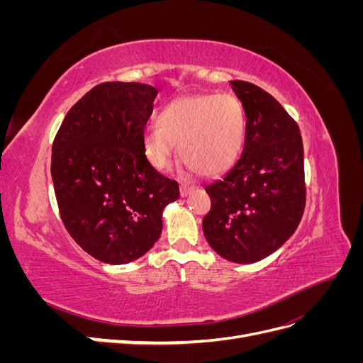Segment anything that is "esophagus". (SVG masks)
I'll list each match as a JSON object with an SVG mask.
<instances>
[{"label": "esophagus", "mask_w": 363, "mask_h": 363, "mask_svg": "<svg viewBox=\"0 0 363 363\" xmlns=\"http://www.w3.org/2000/svg\"><path fill=\"white\" fill-rule=\"evenodd\" d=\"M191 192H192L191 186H188V184H182L180 186V195L183 196V199H184V196H188Z\"/></svg>", "instance_id": "obj_1"}]
</instances>
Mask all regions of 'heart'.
<instances>
[{"label":"heart","mask_w":363,"mask_h":363,"mask_svg":"<svg viewBox=\"0 0 363 363\" xmlns=\"http://www.w3.org/2000/svg\"><path fill=\"white\" fill-rule=\"evenodd\" d=\"M245 135L244 107L233 95H184L162 108L159 125L145 130L142 155L151 168L164 171L177 144L180 172L215 177L236 163Z\"/></svg>","instance_id":"1"}]
</instances>
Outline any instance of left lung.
<instances>
[{"instance_id": "8db88e82", "label": "left lung", "mask_w": 363, "mask_h": 363, "mask_svg": "<svg viewBox=\"0 0 363 363\" xmlns=\"http://www.w3.org/2000/svg\"><path fill=\"white\" fill-rule=\"evenodd\" d=\"M247 135L242 156L208 184L212 208L203 219L208 245L235 263H255L294 235L304 212V151L300 128L259 86L233 80Z\"/></svg>"}]
</instances>
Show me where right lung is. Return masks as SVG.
I'll list each match as a JSON object with an SVG mask.
<instances>
[{"label": "right lung", "mask_w": 363, "mask_h": 363, "mask_svg": "<svg viewBox=\"0 0 363 363\" xmlns=\"http://www.w3.org/2000/svg\"><path fill=\"white\" fill-rule=\"evenodd\" d=\"M156 96V87L144 83L98 84L71 107L52 144L62 221L87 255L111 265L150 251L162 233L163 208L180 196L179 183L142 155Z\"/></svg>", "instance_id": "add662e5"}]
</instances>
